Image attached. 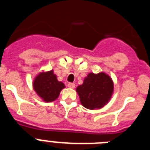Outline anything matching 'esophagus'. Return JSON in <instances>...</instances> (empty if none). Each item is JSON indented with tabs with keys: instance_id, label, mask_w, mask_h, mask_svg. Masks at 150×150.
<instances>
[{
	"instance_id": "esophagus-1",
	"label": "esophagus",
	"mask_w": 150,
	"mask_h": 150,
	"mask_svg": "<svg viewBox=\"0 0 150 150\" xmlns=\"http://www.w3.org/2000/svg\"><path fill=\"white\" fill-rule=\"evenodd\" d=\"M67 86L71 88H75V84L74 83H69L68 85H67Z\"/></svg>"
}]
</instances>
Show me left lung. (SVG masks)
<instances>
[{"mask_svg": "<svg viewBox=\"0 0 150 150\" xmlns=\"http://www.w3.org/2000/svg\"><path fill=\"white\" fill-rule=\"evenodd\" d=\"M113 91V83L104 73H90L83 85L76 88L82 105L87 109H99L107 104Z\"/></svg>", "mask_w": 150, "mask_h": 150, "instance_id": "obj_1", "label": "left lung"}]
</instances>
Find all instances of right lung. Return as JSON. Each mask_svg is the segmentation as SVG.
Listing matches in <instances>:
<instances>
[{"label": "right lung", "instance_id": "right-lung-1", "mask_svg": "<svg viewBox=\"0 0 150 150\" xmlns=\"http://www.w3.org/2000/svg\"><path fill=\"white\" fill-rule=\"evenodd\" d=\"M33 86L38 95L46 102L55 100L61 90L65 87L64 83L58 81L52 71L40 74L34 79Z\"/></svg>", "mask_w": 150, "mask_h": 150}]
</instances>
